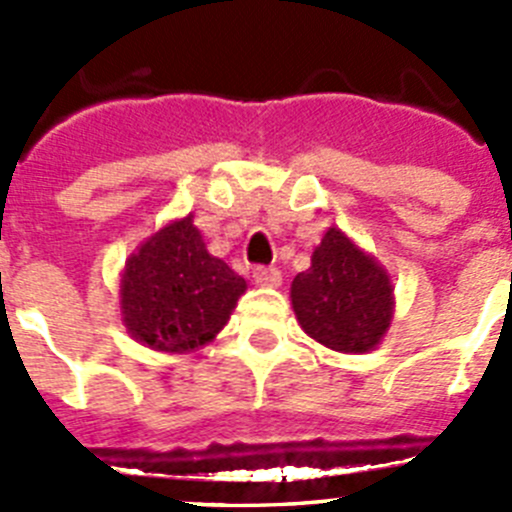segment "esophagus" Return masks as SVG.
<instances>
[{"label":"esophagus","mask_w":512,"mask_h":512,"mask_svg":"<svg viewBox=\"0 0 512 512\" xmlns=\"http://www.w3.org/2000/svg\"><path fill=\"white\" fill-rule=\"evenodd\" d=\"M253 282L261 287H279L282 284V271L277 266H256L253 269Z\"/></svg>","instance_id":"34e87169"}]
</instances>
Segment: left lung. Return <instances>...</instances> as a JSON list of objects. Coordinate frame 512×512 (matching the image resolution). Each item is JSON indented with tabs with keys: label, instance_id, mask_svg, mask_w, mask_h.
<instances>
[{
	"label": "left lung",
	"instance_id": "obj_1",
	"mask_svg": "<svg viewBox=\"0 0 512 512\" xmlns=\"http://www.w3.org/2000/svg\"><path fill=\"white\" fill-rule=\"evenodd\" d=\"M292 307L307 336L343 354H364L392 320V284L382 266L330 228L310 269L292 282Z\"/></svg>",
	"mask_w": 512,
	"mask_h": 512
}]
</instances>
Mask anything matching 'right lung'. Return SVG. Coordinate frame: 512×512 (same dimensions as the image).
<instances>
[{
  "label": "right lung",
  "mask_w": 512,
  "mask_h": 512,
  "mask_svg": "<svg viewBox=\"0 0 512 512\" xmlns=\"http://www.w3.org/2000/svg\"><path fill=\"white\" fill-rule=\"evenodd\" d=\"M246 292L223 259L210 256L192 215L166 225L133 253L122 274V320L156 351L205 346Z\"/></svg>",
  "instance_id": "1"
}]
</instances>
